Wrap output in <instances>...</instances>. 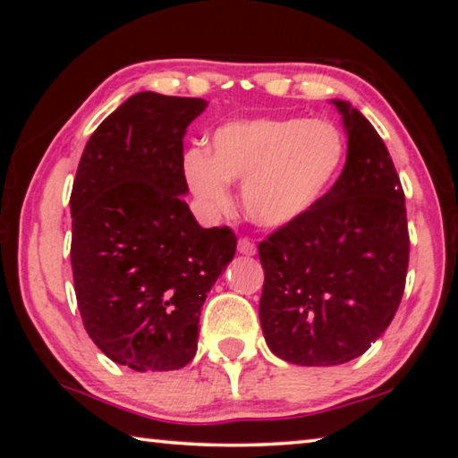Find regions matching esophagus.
Here are the masks:
<instances>
[{
    "label": "esophagus",
    "instance_id": "34e87169",
    "mask_svg": "<svg viewBox=\"0 0 458 458\" xmlns=\"http://www.w3.org/2000/svg\"><path fill=\"white\" fill-rule=\"evenodd\" d=\"M238 252L246 254V257H254V254H257V244H254L250 238L242 236L238 240Z\"/></svg>",
    "mask_w": 458,
    "mask_h": 458
}]
</instances>
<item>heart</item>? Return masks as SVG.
<instances>
[{
  "mask_svg": "<svg viewBox=\"0 0 458 458\" xmlns=\"http://www.w3.org/2000/svg\"><path fill=\"white\" fill-rule=\"evenodd\" d=\"M345 139L327 121L260 117L214 131L210 153L191 147L183 157L190 190L214 214L230 206L228 182H244L248 218L284 228L305 218L339 180Z\"/></svg>",
  "mask_w": 458,
  "mask_h": 458,
  "instance_id": "obj_1",
  "label": "heart"
}]
</instances>
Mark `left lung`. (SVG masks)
<instances>
[{
    "label": "left lung",
    "mask_w": 458,
    "mask_h": 458,
    "mask_svg": "<svg viewBox=\"0 0 458 458\" xmlns=\"http://www.w3.org/2000/svg\"><path fill=\"white\" fill-rule=\"evenodd\" d=\"M347 159L305 218L259 244L265 284L260 325L270 352L297 366L360 358L392 323L404 294V190L382 137L345 100Z\"/></svg>",
    "instance_id": "1"
}]
</instances>
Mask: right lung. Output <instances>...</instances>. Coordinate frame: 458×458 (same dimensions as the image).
Here are the masks:
<instances>
[{"mask_svg": "<svg viewBox=\"0 0 458 458\" xmlns=\"http://www.w3.org/2000/svg\"><path fill=\"white\" fill-rule=\"evenodd\" d=\"M206 106L137 92L97 127L76 169V303L98 350L135 371L193 360L201 305L236 252L234 232L201 228L182 198L183 135Z\"/></svg>", "mask_w": 458, "mask_h": 458, "instance_id": "add662e5", "label": "right lung"}]
</instances>
